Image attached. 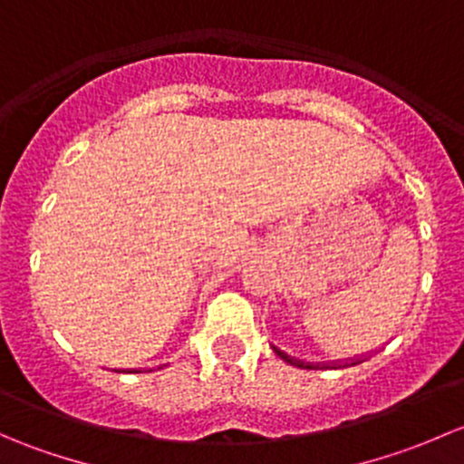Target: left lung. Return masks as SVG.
Returning a JSON list of instances; mask_svg holds the SVG:
<instances>
[{"instance_id": "left-lung-1", "label": "left lung", "mask_w": 464, "mask_h": 464, "mask_svg": "<svg viewBox=\"0 0 464 464\" xmlns=\"http://www.w3.org/2000/svg\"><path fill=\"white\" fill-rule=\"evenodd\" d=\"M274 350H276V354H278L280 359H285V362H287V363H292V366H296V368H321V366H314V363L298 362V359H294V357H289V354L280 353L278 348H274ZM354 363H362V359H353V362H345V363H332V368H341V366H354ZM323 368H330V366H327V363H323Z\"/></svg>"}]
</instances>
